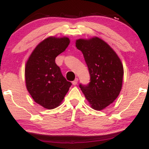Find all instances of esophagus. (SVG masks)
<instances>
[{"label": "esophagus", "mask_w": 149, "mask_h": 149, "mask_svg": "<svg viewBox=\"0 0 149 149\" xmlns=\"http://www.w3.org/2000/svg\"><path fill=\"white\" fill-rule=\"evenodd\" d=\"M78 78H76V79H75V80H73V81L72 82V84H73V85H77V83H78Z\"/></svg>", "instance_id": "34e87169"}]
</instances>
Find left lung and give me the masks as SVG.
<instances>
[{"instance_id":"8db88e82","label":"left lung","mask_w":149,"mask_h":149,"mask_svg":"<svg viewBox=\"0 0 149 149\" xmlns=\"http://www.w3.org/2000/svg\"><path fill=\"white\" fill-rule=\"evenodd\" d=\"M76 46L83 52L90 76L88 85L80 84V88L92 109L102 110L119 95L123 66L115 51L100 38L78 39Z\"/></svg>"}]
</instances>
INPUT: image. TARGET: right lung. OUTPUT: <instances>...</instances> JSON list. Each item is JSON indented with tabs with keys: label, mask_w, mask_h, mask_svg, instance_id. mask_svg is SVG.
I'll use <instances>...</instances> for the list:
<instances>
[{
	"label": "right lung",
	"mask_w": 149,
	"mask_h": 149,
	"mask_svg": "<svg viewBox=\"0 0 149 149\" xmlns=\"http://www.w3.org/2000/svg\"><path fill=\"white\" fill-rule=\"evenodd\" d=\"M69 42L67 37L47 38L36 47L26 64L27 90L35 102L45 109L59 107L71 85L55 63L56 57Z\"/></svg>",
	"instance_id": "right-lung-1"
}]
</instances>
